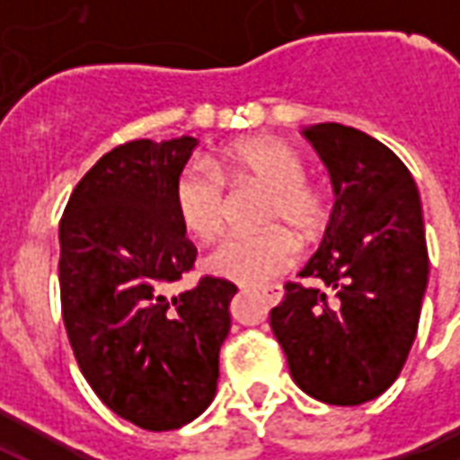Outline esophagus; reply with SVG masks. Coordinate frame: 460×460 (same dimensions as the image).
Returning <instances> with one entry per match:
<instances>
[{"instance_id": "obj_1", "label": "esophagus", "mask_w": 460, "mask_h": 460, "mask_svg": "<svg viewBox=\"0 0 460 460\" xmlns=\"http://www.w3.org/2000/svg\"><path fill=\"white\" fill-rule=\"evenodd\" d=\"M263 298L269 305H279L280 300H283V288L280 286H270V288L263 290Z\"/></svg>"}]
</instances>
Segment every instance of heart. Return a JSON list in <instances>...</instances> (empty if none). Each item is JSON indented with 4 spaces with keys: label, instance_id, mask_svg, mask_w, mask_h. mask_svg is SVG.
Wrapping results in <instances>:
<instances>
[{
    "label": "heart",
    "instance_id": "heart-1",
    "mask_svg": "<svg viewBox=\"0 0 460 460\" xmlns=\"http://www.w3.org/2000/svg\"><path fill=\"white\" fill-rule=\"evenodd\" d=\"M305 160L293 145L276 137H253L231 145L211 164L190 162L174 181V211L194 239H219L229 224V197L224 174L253 177L270 187L263 221H286L305 234L318 231L330 214L328 194L305 177ZM276 224L259 234H236L211 251L207 266L221 279L241 286H266L298 263L303 241Z\"/></svg>",
    "mask_w": 460,
    "mask_h": 460
}]
</instances>
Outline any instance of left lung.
Listing matches in <instances>:
<instances>
[{
	"label": "left lung",
	"mask_w": 460,
	"mask_h": 460,
	"mask_svg": "<svg viewBox=\"0 0 460 460\" xmlns=\"http://www.w3.org/2000/svg\"><path fill=\"white\" fill-rule=\"evenodd\" d=\"M303 135L335 187L325 236L300 270L323 288L286 283L270 330L305 394L357 406L392 386L414 345L429 280L421 199L404 162L367 132L318 122Z\"/></svg>",
	"instance_id": "obj_1"
}]
</instances>
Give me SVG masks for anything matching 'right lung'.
Returning a JSON list of instances; mask_svg holds the SVG:
<instances>
[{"mask_svg": "<svg viewBox=\"0 0 460 460\" xmlns=\"http://www.w3.org/2000/svg\"><path fill=\"white\" fill-rule=\"evenodd\" d=\"M197 137L132 140L75 184L58 224L61 313L98 399L147 431L190 424L211 404L236 286L204 279L174 293L197 249L174 211V181Z\"/></svg>", "mask_w": 460, "mask_h": 460, "instance_id": "obj_1", "label": "right lung"}]
</instances>
